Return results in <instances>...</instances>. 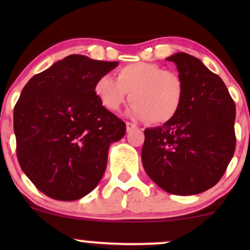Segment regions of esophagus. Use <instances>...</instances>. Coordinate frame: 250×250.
Masks as SVG:
<instances>
[{
	"mask_svg": "<svg viewBox=\"0 0 250 250\" xmlns=\"http://www.w3.org/2000/svg\"><path fill=\"white\" fill-rule=\"evenodd\" d=\"M125 128H127V131H130L136 128V125H134V123L131 122H125Z\"/></svg>",
	"mask_w": 250,
	"mask_h": 250,
	"instance_id": "1",
	"label": "esophagus"
}]
</instances>
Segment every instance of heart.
Segmentation results:
<instances>
[{"label":"heart","mask_w":250,"mask_h":250,"mask_svg":"<svg viewBox=\"0 0 250 250\" xmlns=\"http://www.w3.org/2000/svg\"><path fill=\"white\" fill-rule=\"evenodd\" d=\"M94 93L110 111L120 110L130 94V115L163 125L179 113L186 85L176 71L163 70L155 63L136 62L117 70L116 80L110 75L100 76L94 84Z\"/></svg>","instance_id":"heart-1"}]
</instances>
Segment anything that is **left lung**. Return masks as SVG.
I'll use <instances>...</instances> for the list:
<instances>
[{
	"mask_svg": "<svg viewBox=\"0 0 250 250\" xmlns=\"http://www.w3.org/2000/svg\"><path fill=\"white\" fill-rule=\"evenodd\" d=\"M186 85L173 120L145 130L142 165L148 176L174 195L203 193L219 182L235 151V103L220 76L187 53L167 57Z\"/></svg>",
	"mask_w": 250,
	"mask_h": 250,
	"instance_id": "1",
	"label": "left lung"
}]
</instances>
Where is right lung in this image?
<instances>
[{
    "label": "right lung",
    "instance_id": "add662e5",
    "mask_svg": "<svg viewBox=\"0 0 250 250\" xmlns=\"http://www.w3.org/2000/svg\"><path fill=\"white\" fill-rule=\"evenodd\" d=\"M119 62L69 55L36 74L14 108L16 154L35 187L54 200L74 201L99 185L108 149L125 123L105 109L94 84Z\"/></svg>",
    "mask_w": 250,
    "mask_h": 250
}]
</instances>
